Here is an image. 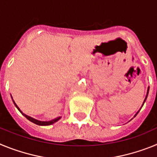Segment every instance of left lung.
Returning <instances> with one entry per match:
<instances>
[{
  "label": "left lung",
  "mask_w": 157,
  "mask_h": 157,
  "mask_svg": "<svg viewBox=\"0 0 157 157\" xmlns=\"http://www.w3.org/2000/svg\"><path fill=\"white\" fill-rule=\"evenodd\" d=\"M149 87H148V90H147V94H146V97H145V100H144V101H143V104H142V105H141V107L143 106L144 103H145V101H146V99H147V97H148V94H149ZM141 109H139V111H140V110H141ZM139 111H138V112H137V113H136V114H135V115H134V117H135V116H137V114H138V112H139ZM132 119H133V118H132Z\"/></svg>",
  "instance_id": "8db88e82"
}]
</instances>
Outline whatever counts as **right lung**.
Segmentation results:
<instances>
[{
  "instance_id": "add662e5",
  "label": "right lung",
  "mask_w": 157,
  "mask_h": 157,
  "mask_svg": "<svg viewBox=\"0 0 157 157\" xmlns=\"http://www.w3.org/2000/svg\"><path fill=\"white\" fill-rule=\"evenodd\" d=\"M11 97H12V95H11ZM12 101H13L14 105H16V107L17 108L18 110L19 111V112H21L22 114L23 115V116H25V117L27 118V120H30V122H32V123H35V124H37V125H39V126H48V125H52V124H53V123H55L56 122H57L58 120H60V118H61V116H59V117H56V119H53V120H49V121H41V120H36V119H34V118H32L30 117V116H27V115L24 114V113H23V112H22L21 110H20V109H19V107L17 106V105H16V103H15V101H14V100L12 99Z\"/></svg>"
}]
</instances>
